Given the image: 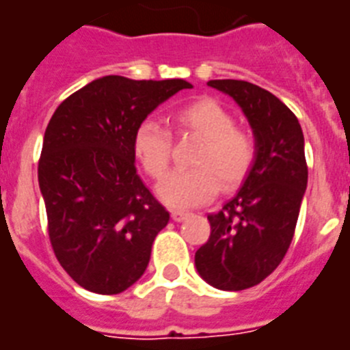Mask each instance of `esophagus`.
Returning a JSON list of instances; mask_svg holds the SVG:
<instances>
[{"label": "esophagus", "instance_id": "1", "mask_svg": "<svg viewBox=\"0 0 350 350\" xmlns=\"http://www.w3.org/2000/svg\"><path fill=\"white\" fill-rule=\"evenodd\" d=\"M188 215H189L188 212H180V210H173V212H172V219H173V221H177V223L184 221V219L188 217Z\"/></svg>", "mask_w": 350, "mask_h": 350}]
</instances>
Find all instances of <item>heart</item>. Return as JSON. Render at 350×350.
<instances>
[{
    "label": "heart",
    "instance_id": "heart-1",
    "mask_svg": "<svg viewBox=\"0 0 350 350\" xmlns=\"http://www.w3.org/2000/svg\"><path fill=\"white\" fill-rule=\"evenodd\" d=\"M175 124L184 133L200 138L191 170L170 173L157 195L172 208H193L213 199L219 188L239 186L256 162V140L235 127V118L215 100L204 98L175 113ZM133 153L153 178L166 175L172 159V137L155 120L138 124L133 135Z\"/></svg>",
    "mask_w": 350,
    "mask_h": 350
}]
</instances>
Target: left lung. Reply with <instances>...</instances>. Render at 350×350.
<instances>
[{
    "label": "left lung",
    "mask_w": 350,
    "mask_h": 350,
    "mask_svg": "<svg viewBox=\"0 0 350 350\" xmlns=\"http://www.w3.org/2000/svg\"><path fill=\"white\" fill-rule=\"evenodd\" d=\"M235 100L256 140V162L239 191L208 221L212 234L195 252L197 272L221 291H245L278 268L294 237L307 189L305 138L296 115L267 89L210 80Z\"/></svg>",
    "instance_id": "obj_1"
}]
</instances>
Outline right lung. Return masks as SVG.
Here are the masks:
<instances>
[{
    "mask_svg": "<svg viewBox=\"0 0 350 350\" xmlns=\"http://www.w3.org/2000/svg\"><path fill=\"white\" fill-rule=\"evenodd\" d=\"M193 85L173 80H93L54 111L38 183L54 256L78 285L120 294L148 268L170 213L138 177L133 135L162 102Z\"/></svg>",
    "mask_w": 350,
    "mask_h": 350,
    "instance_id": "right-lung-1",
    "label": "right lung"
}]
</instances>
